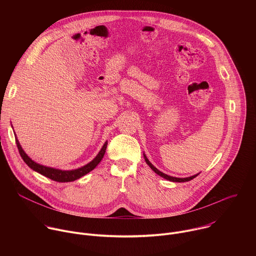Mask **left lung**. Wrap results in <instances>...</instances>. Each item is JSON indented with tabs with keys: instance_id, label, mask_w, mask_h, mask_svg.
Here are the masks:
<instances>
[{
	"instance_id": "8db88e82",
	"label": "left lung",
	"mask_w": 256,
	"mask_h": 256,
	"mask_svg": "<svg viewBox=\"0 0 256 256\" xmlns=\"http://www.w3.org/2000/svg\"><path fill=\"white\" fill-rule=\"evenodd\" d=\"M144 161H146V163H147V164L151 167V169H152L153 171H155V173H157L158 175H160L161 177H163V178H165V179H167V180H170V181H173V182H186V181H190V180H192V179H194V177H196V176H198V174H196V175H194V176H190V177H186V178H177V177L169 176V175L164 174L163 172L159 171L156 167H154V166H153V164L148 160V158L146 157L144 155Z\"/></svg>"
}]
</instances>
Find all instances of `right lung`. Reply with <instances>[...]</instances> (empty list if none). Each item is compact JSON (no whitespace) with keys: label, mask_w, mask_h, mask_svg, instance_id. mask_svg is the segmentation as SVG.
<instances>
[{"label":"right lung","mask_w":256,"mask_h":256,"mask_svg":"<svg viewBox=\"0 0 256 256\" xmlns=\"http://www.w3.org/2000/svg\"><path fill=\"white\" fill-rule=\"evenodd\" d=\"M16 144H17V148L19 150L20 156L22 157L23 161L34 171L38 172L42 175H44L46 177H48L50 179L54 180V181H58V182H70V181H74L76 179L81 178L82 176H84L85 174L89 173L90 171H92L102 160L105 151H106V147H107V142H105L103 144L102 149L100 150V152L98 153V155L87 165L75 169V170H70V171H64V170H60V169H54V168H50V167H46L44 165H40L38 163H36L34 161H32L23 151V149L21 148V146L16 138Z\"/></svg>","instance_id":"obj_1"}]
</instances>
